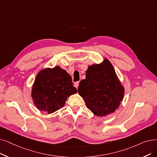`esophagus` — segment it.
<instances>
[{
    "label": "esophagus",
    "instance_id": "obj_1",
    "mask_svg": "<svg viewBox=\"0 0 157 157\" xmlns=\"http://www.w3.org/2000/svg\"><path fill=\"white\" fill-rule=\"evenodd\" d=\"M74 86L76 87V88H78V86H79V81H77V82H75L74 84Z\"/></svg>",
    "mask_w": 157,
    "mask_h": 157
}]
</instances>
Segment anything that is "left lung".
Wrapping results in <instances>:
<instances>
[{"mask_svg":"<svg viewBox=\"0 0 157 157\" xmlns=\"http://www.w3.org/2000/svg\"><path fill=\"white\" fill-rule=\"evenodd\" d=\"M78 92L95 115L103 117L114 112L119 106L124 88L112 63L105 58L100 64L88 67L86 78L79 83Z\"/></svg>","mask_w":157,"mask_h":157,"instance_id":"8db88e82","label":"left lung"}]
</instances>
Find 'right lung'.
<instances>
[{
	"instance_id": "1",
	"label": "right lung",
	"mask_w": 157,
	"mask_h": 157,
	"mask_svg": "<svg viewBox=\"0 0 157 157\" xmlns=\"http://www.w3.org/2000/svg\"><path fill=\"white\" fill-rule=\"evenodd\" d=\"M76 93L70 75L56 66L38 72L32 87L31 97L39 110L52 113L62 108L67 98Z\"/></svg>"
}]
</instances>
